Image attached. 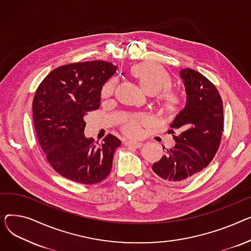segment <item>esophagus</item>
<instances>
[{
    "mask_svg": "<svg viewBox=\"0 0 251 251\" xmlns=\"http://www.w3.org/2000/svg\"><path fill=\"white\" fill-rule=\"evenodd\" d=\"M125 145L127 147H134V148H141L143 146V144L140 142H132V141H126Z\"/></svg>",
    "mask_w": 251,
    "mask_h": 251,
    "instance_id": "34e87169",
    "label": "esophagus"
}]
</instances>
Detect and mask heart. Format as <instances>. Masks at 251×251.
<instances>
[{
    "mask_svg": "<svg viewBox=\"0 0 251 251\" xmlns=\"http://www.w3.org/2000/svg\"><path fill=\"white\" fill-rule=\"evenodd\" d=\"M129 74L137 80L145 93L156 95L162 92L157 98V105L162 115L173 117L179 112L183 99L180 94L170 90L173 81L170 74L163 67L153 62H142L131 66ZM114 90L115 81L109 80L103 85L100 95L102 98H108L114 93ZM146 124L147 120L144 116L127 115L123 121L122 130L127 137L138 138Z\"/></svg>",
    "mask_w": 251,
    "mask_h": 251,
    "instance_id": "b5f03b06",
    "label": "heart"
}]
</instances>
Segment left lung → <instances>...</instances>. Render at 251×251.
<instances>
[{
  "label": "left lung",
  "instance_id": "8db88e82",
  "mask_svg": "<svg viewBox=\"0 0 251 251\" xmlns=\"http://www.w3.org/2000/svg\"><path fill=\"white\" fill-rule=\"evenodd\" d=\"M180 76L187 102L168 130L176 144L152 166L158 177L169 183L186 182L207 167L224 128L223 101L216 86L193 69L181 70Z\"/></svg>",
  "mask_w": 251,
  "mask_h": 251
}]
</instances>
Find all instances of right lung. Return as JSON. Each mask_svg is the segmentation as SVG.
I'll return each instance as SVG.
<instances>
[{
	"instance_id": "right-lung-1",
	"label": "right lung",
	"mask_w": 251,
	"mask_h": 251,
	"mask_svg": "<svg viewBox=\"0 0 251 251\" xmlns=\"http://www.w3.org/2000/svg\"><path fill=\"white\" fill-rule=\"evenodd\" d=\"M115 70L104 61L69 64L51 71L36 89L32 102L36 138L50 166L67 179L94 184L111 171L121 140L108 134L95 145L84 136L83 117L99 108L102 86Z\"/></svg>"
}]
</instances>
